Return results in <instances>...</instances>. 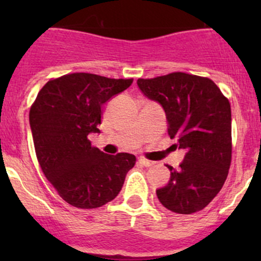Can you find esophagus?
<instances>
[{
	"label": "esophagus",
	"mask_w": 261,
	"mask_h": 261,
	"mask_svg": "<svg viewBox=\"0 0 261 261\" xmlns=\"http://www.w3.org/2000/svg\"><path fill=\"white\" fill-rule=\"evenodd\" d=\"M139 164L143 165V167H151L152 162H150V160L145 159V158H140V159H139Z\"/></svg>",
	"instance_id": "esophagus-1"
}]
</instances>
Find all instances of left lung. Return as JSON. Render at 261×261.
I'll return each instance as SVG.
<instances>
[{"label":"left lung","mask_w":261,"mask_h":261,"mask_svg":"<svg viewBox=\"0 0 261 261\" xmlns=\"http://www.w3.org/2000/svg\"><path fill=\"white\" fill-rule=\"evenodd\" d=\"M138 86L167 114L168 135L186 150L179 168L158 189L169 211L191 215L203 210L222 188L232 154L231 106L227 97L207 77L183 72L144 80Z\"/></svg>","instance_id":"obj_1"}]
</instances>
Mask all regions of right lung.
Returning <instances> with one entry per match:
<instances>
[{
  "label": "right lung",
  "mask_w": 261,
  "mask_h": 261,
  "mask_svg": "<svg viewBox=\"0 0 261 261\" xmlns=\"http://www.w3.org/2000/svg\"><path fill=\"white\" fill-rule=\"evenodd\" d=\"M92 73H70L46 82L30 109L36 158L55 191L70 206L101 207L120 193L135 155L105 154L88 134L99 133L102 105L131 86Z\"/></svg>",
  "instance_id": "obj_1"
}]
</instances>
